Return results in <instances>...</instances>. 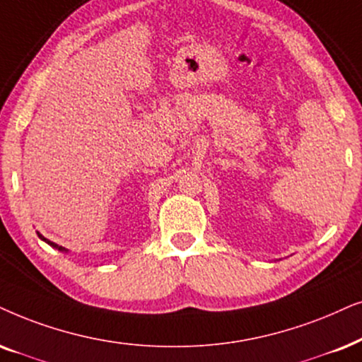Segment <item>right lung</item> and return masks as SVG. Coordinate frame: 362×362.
I'll list each match as a JSON object with an SVG mask.
<instances>
[{
    "instance_id": "obj_1",
    "label": "right lung",
    "mask_w": 362,
    "mask_h": 362,
    "mask_svg": "<svg viewBox=\"0 0 362 362\" xmlns=\"http://www.w3.org/2000/svg\"><path fill=\"white\" fill-rule=\"evenodd\" d=\"M37 238H40V239H41V241L48 243L51 247H54V250H58V251H61V252H68V250H66V247H63V246H59V244H56V243H53V241H49V239H46V238L43 236V234H40V233H37Z\"/></svg>"
}]
</instances>
